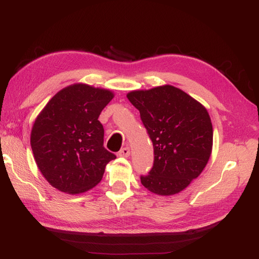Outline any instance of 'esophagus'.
I'll use <instances>...</instances> for the list:
<instances>
[{
    "mask_svg": "<svg viewBox=\"0 0 259 259\" xmlns=\"http://www.w3.org/2000/svg\"><path fill=\"white\" fill-rule=\"evenodd\" d=\"M130 154H131V150H130L128 147H124L119 151V155L120 156H125V158H127V156H130Z\"/></svg>",
    "mask_w": 259,
    "mask_h": 259,
    "instance_id": "34e87169",
    "label": "esophagus"
}]
</instances>
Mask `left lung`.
<instances>
[{
  "label": "left lung",
  "instance_id": "obj_1",
  "mask_svg": "<svg viewBox=\"0 0 259 259\" xmlns=\"http://www.w3.org/2000/svg\"><path fill=\"white\" fill-rule=\"evenodd\" d=\"M126 96L153 144V166L140 176L143 186L159 195L184 190L202 173L211 153L213 126L205 107L171 85Z\"/></svg>",
  "mask_w": 259,
  "mask_h": 259
}]
</instances>
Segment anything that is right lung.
Masks as SVG:
<instances>
[{
    "label": "right lung",
    "mask_w": 259,
    "mask_h": 259,
    "mask_svg": "<svg viewBox=\"0 0 259 259\" xmlns=\"http://www.w3.org/2000/svg\"><path fill=\"white\" fill-rule=\"evenodd\" d=\"M109 90L77 83L59 91L37 115L31 148L45 179L59 191L82 193L95 187L116 156L104 147L98 121L113 98Z\"/></svg>",
    "instance_id": "right-lung-1"
}]
</instances>
